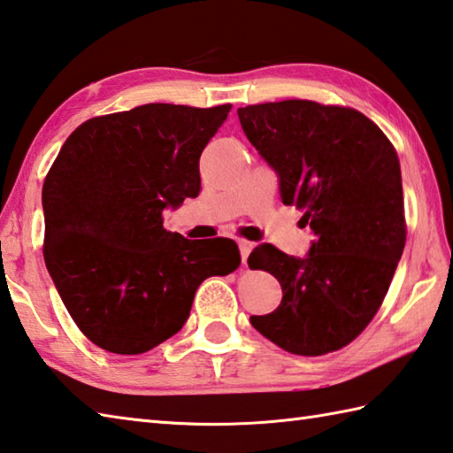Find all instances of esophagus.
Masks as SVG:
<instances>
[{"label":"esophagus","mask_w":453,"mask_h":453,"mask_svg":"<svg viewBox=\"0 0 453 453\" xmlns=\"http://www.w3.org/2000/svg\"><path fill=\"white\" fill-rule=\"evenodd\" d=\"M238 248H240V256H242V264H246L248 256H250L254 244H252V242H248V240H240V242H238Z\"/></svg>","instance_id":"1"}]
</instances>
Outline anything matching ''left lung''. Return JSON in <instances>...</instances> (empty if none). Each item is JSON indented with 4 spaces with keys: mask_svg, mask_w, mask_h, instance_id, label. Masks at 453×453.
Instances as JSON below:
<instances>
[{
    "mask_svg": "<svg viewBox=\"0 0 453 453\" xmlns=\"http://www.w3.org/2000/svg\"><path fill=\"white\" fill-rule=\"evenodd\" d=\"M256 150L280 175L285 205L303 211L315 233L307 257L262 244L250 270L281 283V304L250 317L285 352L325 356L372 322L399 264L404 220L401 164L372 119L352 107L285 99L238 109Z\"/></svg>",
    "mask_w": 453,
    "mask_h": 453,
    "instance_id": "obj_1",
    "label": "left lung"
}]
</instances>
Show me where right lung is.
Segmentation results:
<instances>
[{
	"mask_svg": "<svg viewBox=\"0 0 453 453\" xmlns=\"http://www.w3.org/2000/svg\"><path fill=\"white\" fill-rule=\"evenodd\" d=\"M230 107L149 104L94 117L46 173V270L76 326L107 352L162 344L186 325L199 285L240 265L234 240H188L162 219L199 196V156Z\"/></svg>",
	"mask_w": 453,
	"mask_h": 453,
	"instance_id": "right-lung-1",
	"label": "right lung"
}]
</instances>
